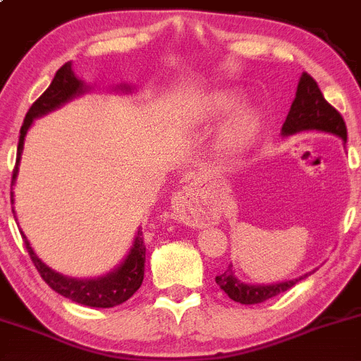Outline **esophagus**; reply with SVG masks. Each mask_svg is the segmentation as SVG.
<instances>
[{
	"label": "esophagus",
	"mask_w": 361,
	"mask_h": 361,
	"mask_svg": "<svg viewBox=\"0 0 361 361\" xmlns=\"http://www.w3.org/2000/svg\"><path fill=\"white\" fill-rule=\"evenodd\" d=\"M173 211L178 220L190 227H201L204 221L209 220L201 187L197 185H187L174 195Z\"/></svg>",
	"instance_id": "34e87169"
}]
</instances>
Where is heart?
<instances>
[{
  "instance_id": "1",
  "label": "heart",
  "mask_w": 361,
  "mask_h": 361,
  "mask_svg": "<svg viewBox=\"0 0 361 361\" xmlns=\"http://www.w3.org/2000/svg\"><path fill=\"white\" fill-rule=\"evenodd\" d=\"M239 103L235 92H214L206 101V115L211 118L227 115ZM258 129V116L253 110H238L221 127L216 137V150L224 157H235L241 154Z\"/></svg>"
}]
</instances>
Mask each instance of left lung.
I'll return each instance as SVG.
<instances>
[{
	"label": "left lung",
	"mask_w": 361,
	"mask_h": 361,
	"mask_svg": "<svg viewBox=\"0 0 361 361\" xmlns=\"http://www.w3.org/2000/svg\"><path fill=\"white\" fill-rule=\"evenodd\" d=\"M304 130H318V133L334 134V136L341 137L344 145L348 141V129H345L344 118H342L341 113L332 104L326 103L318 83L307 73H302L300 80H298L295 99L292 106H290L288 115H286L285 123L281 127V136L288 137L297 133H304ZM312 272L314 271L307 272V274L300 276V278L272 283V285H248V283H243L241 279H238L234 267L228 265V269L224 274L216 276V285L234 302L246 305L260 304V302L267 300V298H272L276 295L290 290L298 281L311 276Z\"/></svg>",
	"instance_id": "obj_1"
}]
</instances>
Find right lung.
<instances>
[{
	"label": "right lung",
	"instance_id": "1",
	"mask_svg": "<svg viewBox=\"0 0 361 361\" xmlns=\"http://www.w3.org/2000/svg\"><path fill=\"white\" fill-rule=\"evenodd\" d=\"M87 90H89V85H85V82L76 78V75L73 73L71 61H69L64 66L57 69L56 76H54L49 89L32 103V106L29 108L27 113H25L24 123L23 127H20L19 147H17L16 169H13L12 176V192H10V194H12V204L13 185H16L17 174H19L20 159H23L24 150V140L29 127L32 126V122H35L36 118L57 110V108L69 103V101L75 99V97L85 94ZM115 90H122V92L127 94L133 90V87L126 85V83H120V85L115 87ZM12 211L13 216H16V209ZM20 234H23L24 245L25 248H27L29 257H31L35 267L38 269L43 281H45L54 292L63 295V297H66L73 302L89 305V307H115V305H120L126 300H129V298L136 293V290L140 288L141 283H143L145 253H147V246H145L143 243V232H141V228H137L136 235H134L133 246H130L126 258L104 276L90 279L69 278V276H64L61 274V272H56L54 269H50L45 262H42V258H38V255H36L35 250L31 248V245H29L27 238H25L23 231H20Z\"/></svg>",
	"mask_w": 361,
	"mask_h": 361
}]
</instances>
